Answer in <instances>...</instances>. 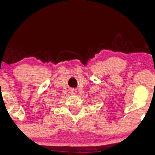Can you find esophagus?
Listing matches in <instances>:
<instances>
[{
	"instance_id": "34e87169",
	"label": "esophagus",
	"mask_w": 155,
	"mask_h": 155,
	"mask_svg": "<svg viewBox=\"0 0 155 155\" xmlns=\"http://www.w3.org/2000/svg\"><path fill=\"white\" fill-rule=\"evenodd\" d=\"M71 92L72 93V94H75L76 91H75V90H71Z\"/></svg>"
}]
</instances>
